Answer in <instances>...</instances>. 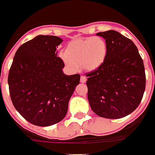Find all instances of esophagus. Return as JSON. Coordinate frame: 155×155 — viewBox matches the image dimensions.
Listing matches in <instances>:
<instances>
[{
	"instance_id": "34e87169",
	"label": "esophagus",
	"mask_w": 155,
	"mask_h": 155,
	"mask_svg": "<svg viewBox=\"0 0 155 155\" xmlns=\"http://www.w3.org/2000/svg\"><path fill=\"white\" fill-rule=\"evenodd\" d=\"M86 80H87V79L85 76H81L80 82H82V83H85V82H86Z\"/></svg>"
}]
</instances>
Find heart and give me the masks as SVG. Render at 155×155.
Masks as SVG:
<instances>
[{
  "label": "heart",
  "instance_id": "1",
  "mask_svg": "<svg viewBox=\"0 0 155 155\" xmlns=\"http://www.w3.org/2000/svg\"><path fill=\"white\" fill-rule=\"evenodd\" d=\"M107 53L104 40L92 36L70 42L65 52L60 53V57L70 70L76 71L82 66L87 71H94L104 64Z\"/></svg>",
  "mask_w": 155,
  "mask_h": 155
}]
</instances>
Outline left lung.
<instances>
[{"instance_id": "left-lung-1", "label": "left lung", "mask_w": 155, "mask_h": 155, "mask_svg": "<svg viewBox=\"0 0 155 155\" xmlns=\"http://www.w3.org/2000/svg\"><path fill=\"white\" fill-rule=\"evenodd\" d=\"M107 47L106 59L86 75L88 99L99 117L120 119L135 110L145 89L143 61L133 41L114 30L97 33Z\"/></svg>"}]
</instances>
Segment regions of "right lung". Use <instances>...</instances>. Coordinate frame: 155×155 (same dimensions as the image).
Listing matches in <instances>:
<instances>
[{
  "label": "right lung",
  "instance_id": "add662e5",
  "mask_svg": "<svg viewBox=\"0 0 155 155\" xmlns=\"http://www.w3.org/2000/svg\"><path fill=\"white\" fill-rule=\"evenodd\" d=\"M58 36L40 35L16 51L8 75L10 97L16 110L33 125L49 127L65 117L68 103L80 80L67 76L57 48Z\"/></svg>",
  "mask_w": 155,
  "mask_h": 155
}]
</instances>
